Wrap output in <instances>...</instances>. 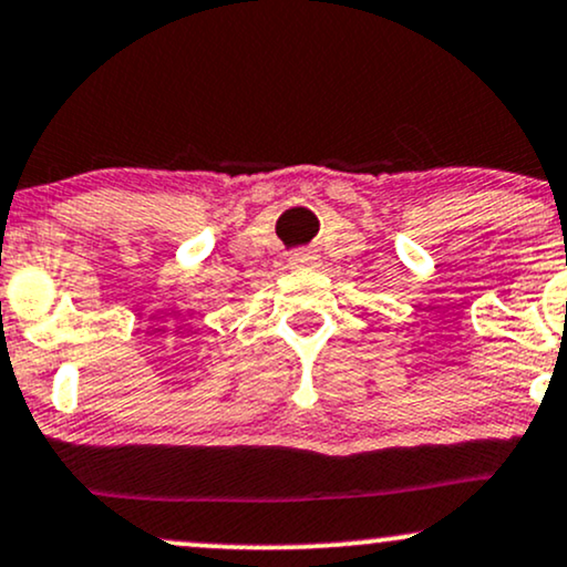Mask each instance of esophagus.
Returning a JSON list of instances; mask_svg holds the SVG:
<instances>
[{
	"instance_id": "1",
	"label": "esophagus",
	"mask_w": 567,
	"mask_h": 567,
	"mask_svg": "<svg viewBox=\"0 0 567 567\" xmlns=\"http://www.w3.org/2000/svg\"><path fill=\"white\" fill-rule=\"evenodd\" d=\"M311 264H317V254H313V250H296V254L290 256V266H311Z\"/></svg>"
}]
</instances>
